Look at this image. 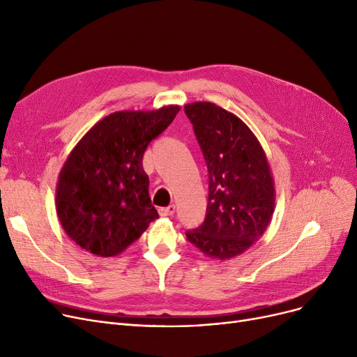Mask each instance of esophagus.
<instances>
[{"instance_id": "34e87169", "label": "esophagus", "mask_w": 357, "mask_h": 357, "mask_svg": "<svg viewBox=\"0 0 357 357\" xmlns=\"http://www.w3.org/2000/svg\"><path fill=\"white\" fill-rule=\"evenodd\" d=\"M176 213V205H169V207H165V208H160L159 210V214L162 215V217H171V215H174Z\"/></svg>"}]
</instances>
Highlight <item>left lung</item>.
Returning a JSON list of instances; mask_svg holds the SVG:
<instances>
[{
  "instance_id": "left-lung-1",
  "label": "left lung",
  "mask_w": 357,
  "mask_h": 357,
  "mask_svg": "<svg viewBox=\"0 0 357 357\" xmlns=\"http://www.w3.org/2000/svg\"><path fill=\"white\" fill-rule=\"evenodd\" d=\"M208 169L204 222L186 238L205 256L227 260L266 231L275 211V183L264 147L233 112L213 102L185 105Z\"/></svg>"
}]
</instances>
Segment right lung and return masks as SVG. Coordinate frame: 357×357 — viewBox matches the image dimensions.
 Returning <instances> with one entry per match:
<instances>
[{
	"instance_id": "obj_1",
	"label": "right lung",
	"mask_w": 357,
	"mask_h": 357,
	"mask_svg": "<svg viewBox=\"0 0 357 357\" xmlns=\"http://www.w3.org/2000/svg\"><path fill=\"white\" fill-rule=\"evenodd\" d=\"M179 109L112 112L72 149L56 185V213L78 246L101 257L117 256L159 217L142 160Z\"/></svg>"
}]
</instances>
